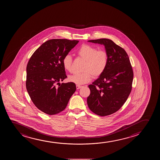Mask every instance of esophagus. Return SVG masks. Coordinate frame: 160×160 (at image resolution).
<instances>
[{
  "label": "esophagus",
  "mask_w": 160,
  "mask_h": 160,
  "mask_svg": "<svg viewBox=\"0 0 160 160\" xmlns=\"http://www.w3.org/2000/svg\"><path fill=\"white\" fill-rule=\"evenodd\" d=\"M77 87V90H78V89H80V88H82V86H80V85H77L76 86Z\"/></svg>",
  "instance_id": "34e87169"
}]
</instances>
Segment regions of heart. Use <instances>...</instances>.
<instances>
[{
    "label": "heart",
    "instance_id": "1",
    "mask_svg": "<svg viewBox=\"0 0 160 160\" xmlns=\"http://www.w3.org/2000/svg\"><path fill=\"white\" fill-rule=\"evenodd\" d=\"M78 56L85 60L83 68L84 72L72 74L68 77V80L77 85H82L90 81L92 75L96 78L100 77L106 69L108 62V54L106 50L98 49L90 44H83L78 51ZM72 59L70 54L62 59L63 67L66 70L71 72Z\"/></svg>",
    "mask_w": 160,
    "mask_h": 160
}]
</instances>
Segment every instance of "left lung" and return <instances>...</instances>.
<instances>
[{"mask_svg": "<svg viewBox=\"0 0 160 160\" xmlns=\"http://www.w3.org/2000/svg\"><path fill=\"white\" fill-rule=\"evenodd\" d=\"M103 44L108 54V62L103 73L88 85V108L94 113L106 116L118 111L129 97L132 88L133 71L125 50L107 38L89 40Z\"/></svg>", "mask_w": 160, "mask_h": 160, "instance_id": "8db88e82", "label": "left lung"}]
</instances>
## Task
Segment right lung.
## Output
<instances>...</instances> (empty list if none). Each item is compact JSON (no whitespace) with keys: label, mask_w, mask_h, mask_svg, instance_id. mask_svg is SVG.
Here are the masks:
<instances>
[{"label":"right lung","mask_w":160,"mask_h":160,"mask_svg":"<svg viewBox=\"0 0 160 160\" xmlns=\"http://www.w3.org/2000/svg\"><path fill=\"white\" fill-rule=\"evenodd\" d=\"M78 42L50 39L36 49L28 62L26 89L36 107L45 113L54 115L62 111L76 91L75 83L59 82L67 78L62 59Z\"/></svg>","instance_id":"1"}]
</instances>
